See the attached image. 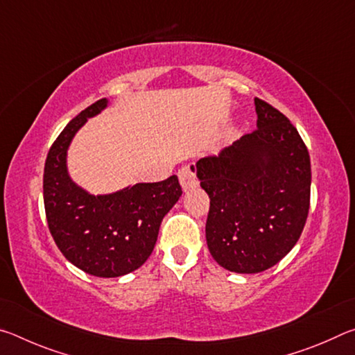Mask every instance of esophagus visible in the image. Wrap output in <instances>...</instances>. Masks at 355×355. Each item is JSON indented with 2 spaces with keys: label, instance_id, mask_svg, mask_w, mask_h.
<instances>
[{
  "label": "esophagus",
  "instance_id": "obj_1",
  "mask_svg": "<svg viewBox=\"0 0 355 355\" xmlns=\"http://www.w3.org/2000/svg\"><path fill=\"white\" fill-rule=\"evenodd\" d=\"M178 180L180 183H182L183 189L194 188V186L199 183V180H197V167L194 164L183 166L182 169L178 171Z\"/></svg>",
  "mask_w": 355,
  "mask_h": 355
}]
</instances>
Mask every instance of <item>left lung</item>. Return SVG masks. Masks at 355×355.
<instances>
[{"label":"left lung","instance_id":"left-lung-1","mask_svg":"<svg viewBox=\"0 0 355 355\" xmlns=\"http://www.w3.org/2000/svg\"><path fill=\"white\" fill-rule=\"evenodd\" d=\"M257 125L233 146L197 161L209 197L208 249L222 268L255 274L277 264L304 230L310 208V155L294 125L255 98Z\"/></svg>","mask_w":355,"mask_h":355}]
</instances>
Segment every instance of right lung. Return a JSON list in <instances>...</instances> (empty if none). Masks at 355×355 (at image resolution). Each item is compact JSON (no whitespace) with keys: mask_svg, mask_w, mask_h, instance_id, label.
Returning <instances> with one entry per match:
<instances>
[{"mask_svg":"<svg viewBox=\"0 0 355 355\" xmlns=\"http://www.w3.org/2000/svg\"><path fill=\"white\" fill-rule=\"evenodd\" d=\"M105 106L101 98L86 107L53 142L44 169V203L51 236L71 264L97 277H119L147 261L161 220L183 191L175 175L98 197L71 183L65 167L69 144Z\"/></svg>","mask_w":355,"mask_h":355,"instance_id":"1","label":"right lung"}]
</instances>
